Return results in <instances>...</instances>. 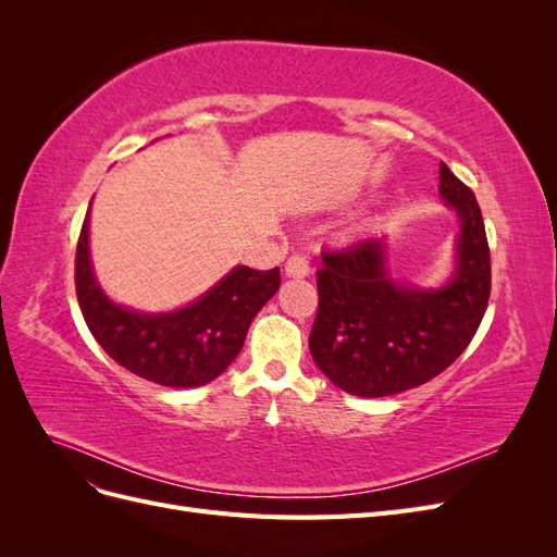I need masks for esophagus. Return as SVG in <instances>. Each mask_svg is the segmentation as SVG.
Listing matches in <instances>:
<instances>
[{
    "label": "esophagus",
    "instance_id": "obj_1",
    "mask_svg": "<svg viewBox=\"0 0 557 557\" xmlns=\"http://www.w3.org/2000/svg\"><path fill=\"white\" fill-rule=\"evenodd\" d=\"M309 272H311V264L305 252H293L288 262H285V274L293 278H305L309 276Z\"/></svg>",
    "mask_w": 557,
    "mask_h": 557
}]
</instances>
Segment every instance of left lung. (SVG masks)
I'll return each instance as SVG.
<instances>
[{
	"mask_svg": "<svg viewBox=\"0 0 557 557\" xmlns=\"http://www.w3.org/2000/svg\"><path fill=\"white\" fill-rule=\"evenodd\" d=\"M440 193L460 215L458 269L442 290L399 285L383 239L323 250L311 356L336 387L387 397L423 385L458 360L491 299V248L476 195L440 164Z\"/></svg>",
	"mask_w": 557,
	"mask_h": 557,
	"instance_id": "obj_1",
	"label": "left lung"
}]
</instances>
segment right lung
<instances>
[{"label":"right lung","mask_w":557,"mask_h":557,"mask_svg":"<svg viewBox=\"0 0 557 557\" xmlns=\"http://www.w3.org/2000/svg\"><path fill=\"white\" fill-rule=\"evenodd\" d=\"M90 213V211H88ZM88 213L76 244V297L97 344L132 374L166 387H197L239 356L250 320L281 285L278 267H237L195 305L174 313H137L99 290L88 256Z\"/></svg>","instance_id":"right-lung-1"}]
</instances>
